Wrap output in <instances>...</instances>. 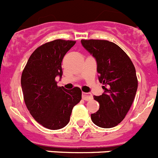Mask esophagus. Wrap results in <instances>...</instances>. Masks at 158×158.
<instances>
[{
    "instance_id": "esophagus-1",
    "label": "esophagus",
    "mask_w": 158,
    "mask_h": 158,
    "mask_svg": "<svg viewBox=\"0 0 158 158\" xmlns=\"http://www.w3.org/2000/svg\"><path fill=\"white\" fill-rule=\"evenodd\" d=\"M92 95L91 94H89L87 93H82V99L85 101H89L92 99Z\"/></svg>"
}]
</instances>
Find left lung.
Masks as SVG:
<instances>
[{
	"mask_svg": "<svg viewBox=\"0 0 158 158\" xmlns=\"http://www.w3.org/2000/svg\"><path fill=\"white\" fill-rule=\"evenodd\" d=\"M81 43L96 60L99 82L105 90L100 96H94L100 108L91 114V120L100 127H113L124 119L135 97L138 79L135 66L127 53L113 42L82 39Z\"/></svg>",
	"mask_w": 158,
	"mask_h": 158,
	"instance_id": "obj_1",
	"label": "left lung"
}]
</instances>
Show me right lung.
<instances>
[{
    "instance_id": "obj_1",
    "label": "right lung",
    "mask_w": 158,
    "mask_h": 158,
    "mask_svg": "<svg viewBox=\"0 0 158 158\" xmlns=\"http://www.w3.org/2000/svg\"><path fill=\"white\" fill-rule=\"evenodd\" d=\"M76 41L56 39L37 48L31 55L21 76L23 98L31 116L43 127L58 130L65 127L73 107L82 99L80 88L58 86L61 62Z\"/></svg>"
}]
</instances>
